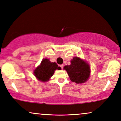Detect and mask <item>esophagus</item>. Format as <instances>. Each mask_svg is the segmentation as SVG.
<instances>
[{"label":"esophagus","instance_id":"esophagus-1","mask_svg":"<svg viewBox=\"0 0 121 121\" xmlns=\"http://www.w3.org/2000/svg\"><path fill=\"white\" fill-rule=\"evenodd\" d=\"M59 66L60 67H61V68H62V69H63V67H64V65H59Z\"/></svg>","mask_w":121,"mask_h":121}]
</instances>
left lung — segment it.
Listing matches in <instances>:
<instances>
[{"mask_svg":"<svg viewBox=\"0 0 121 121\" xmlns=\"http://www.w3.org/2000/svg\"><path fill=\"white\" fill-rule=\"evenodd\" d=\"M71 63L69 65L64 67V69L67 72L71 81L76 83L85 82L90 74V67L89 64L77 56L73 57Z\"/></svg>","mask_w":121,"mask_h":121,"instance_id":"left-lung-1","label":"left lung"}]
</instances>
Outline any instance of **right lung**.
<instances>
[{
  "instance_id": "obj_1",
  "label": "right lung",
  "mask_w": 121,
  "mask_h": 121,
  "mask_svg": "<svg viewBox=\"0 0 121 121\" xmlns=\"http://www.w3.org/2000/svg\"><path fill=\"white\" fill-rule=\"evenodd\" d=\"M59 67L55 62H51L47 58L43 59L41 64L34 70V74L40 81L47 82L53 75L54 71Z\"/></svg>"
}]
</instances>
